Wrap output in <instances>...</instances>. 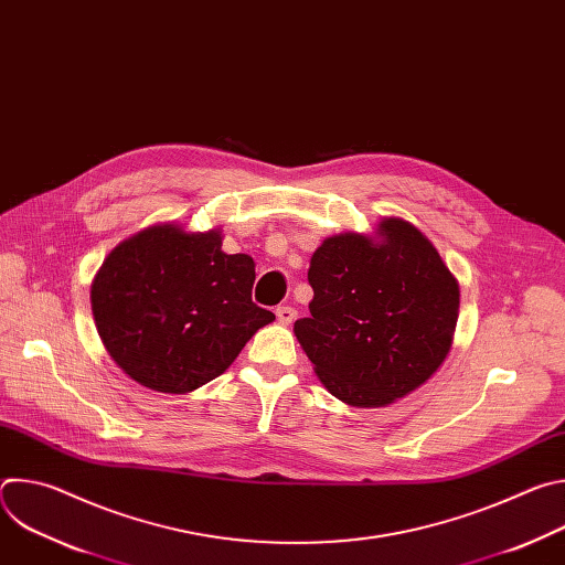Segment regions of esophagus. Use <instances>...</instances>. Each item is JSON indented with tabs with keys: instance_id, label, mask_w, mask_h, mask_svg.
Instances as JSON below:
<instances>
[{
	"instance_id": "34e87169",
	"label": "esophagus",
	"mask_w": 565,
	"mask_h": 565,
	"mask_svg": "<svg viewBox=\"0 0 565 565\" xmlns=\"http://www.w3.org/2000/svg\"><path fill=\"white\" fill-rule=\"evenodd\" d=\"M275 312H277V319L281 321V324H292L297 317V310L292 306H279Z\"/></svg>"
}]
</instances>
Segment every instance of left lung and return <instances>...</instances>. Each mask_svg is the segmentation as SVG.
<instances>
[{
    "label": "left lung",
    "mask_w": 565,
    "mask_h": 565,
    "mask_svg": "<svg viewBox=\"0 0 565 565\" xmlns=\"http://www.w3.org/2000/svg\"><path fill=\"white\" fill-rule=\"evenodd\" d=\"M377 236L347 232L315 250L310 317L295 321L321 384L353 407H384L425 384L458 319V284L429 238L402 218L382 221Z\"/></svg>",
    "instance_id": "1"
}]
</instances>
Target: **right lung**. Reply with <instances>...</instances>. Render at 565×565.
<instances>
[{
	"label": "right lung",
	"instance_id": "right-lung-1",
	"mask_svg": "<svg viewBox=\"0 0 565 565\" xmlns=\"http://www.w3.org/2000/svg\"><path fill=\"white\" fill-rule=\"evenodd\" d=\"M255 262L225 255L218 230L166 223L111 250L92 286L98 335L138 384L188 393L218 377L275 315L253 301Z\"/></svg>",
	"mask_w": 565,
	"mask_h": 565
}]
</instances>
